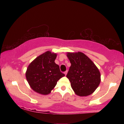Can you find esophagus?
Listing matches in <instances>:
<instances>
[{"mask_svg": "<svg viewBox=\"0 0 124 124\" xmlns=\"http://www.w3.org/2000/svg\"><path fill=\"white\" fill-rule=\"evenodd\" d=\"M67 71H65V72H64V74H65V75L66 76V75H67Z\"/></svg>", "mask_w": 124, "mask_h": 124, "instance_id": "obj_1", "label": "esophagus"}]
</instances>
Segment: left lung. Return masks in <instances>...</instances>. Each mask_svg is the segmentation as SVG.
Returning <instances> with one entry per match:
<instances>
[{"mask_svg": "<svg viewBox=\"0 0 124 124\" xmlns=\"http://www.w3.org/2000/svg\"><path fill=\"white\" fill-rule=\"evenodd\" d=\"M71 63L67 77L76 95L88 96L94 92L101 82V73L95 64L84 53L68 52Z\"/></svg>", "mask_w": 124, "mask_h": 124, "instance_id": "left-lung-1", "label": "left lung"}]
</instances>
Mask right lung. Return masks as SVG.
<instances>
[{"mask_svg":"<svg viewBox=\"0 0 124 124\" xmlns=\"http://www.w3.org/2000/svg\"><path fill=\"white\" fill-rule=\"evenodd\" d=\"M56 56V54L48 51L36 57L29 65L26 78L35 92L43 95L50 94L57 81L65 76L55 62Z\"/></svg>","mask_w":124,"mask_h":124,"instance_id":"right-lung-1","label":"right lung"}]
</instances>
